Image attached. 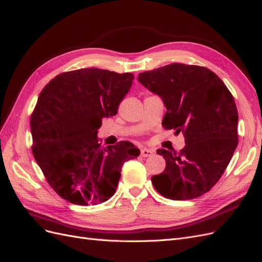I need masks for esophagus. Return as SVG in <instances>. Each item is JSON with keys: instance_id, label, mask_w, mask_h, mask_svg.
I'll list each match as a JSON object with an SVG mask.
<instances>
[{"instance_id": "1", "label": "esophagus", "mask_w": 262, "mask_h": 262, "mask_svg": "<svg viewBox=\"0 0 262 262\" xmlns=\"http://www.w3.org/2000/svg\"><path fill=\"white\" fill-rule=\"evenodd\" d=\"M155 151L152 150V149H148V148H144V149H141V151H140V155L143 156V157H149V156H151L152 154H154Z\"/></svg>"}]
</instances>
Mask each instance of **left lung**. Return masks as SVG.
I'll return each mask as SVG.
<instances>
[{
  "label": "left lung",
  "mask_w": 262,
  "mask_h": 262,
  "mask_svg": "<svg viewBox=\"0 0 262 262\" xmlns=\"http://www.w3.org/2000/svg\"><path fill=\"white\" fill-rule=\"evenodd\" d=\"M138 81L162 99L164 128L182 132L185 138L180 152L157 150L166 169L151 177L155 189L176 201L203 195L217 183L238 144L233 95L213 71L200 66L168 64L139 73Z\"/></svg>",
  "instance_id": "obj_1"
}]
</instances>
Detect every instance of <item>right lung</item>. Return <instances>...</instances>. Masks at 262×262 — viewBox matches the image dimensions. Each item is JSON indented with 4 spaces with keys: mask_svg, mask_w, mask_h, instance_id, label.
<instances>
[{
    "mask_svg": "<svg viewBox=\"0 0 262 262\" xmlns=\"http://www.w3.org/2000/svg\"><path fill=\"white\" fill-rule=\"evenodd\" d=\"M133 73L98 68L63 72L42 89L31 117L33 155L52 189L77 205L114 195L124 162L139 156L129 141L103 147L102 118L114 116Z\"/></svg>",
    "mask_w": 262,
    "mask_h": 262,
    "instance_id": "obj_1",
    "label": "right lung"
}]
</instances>
